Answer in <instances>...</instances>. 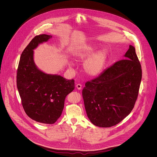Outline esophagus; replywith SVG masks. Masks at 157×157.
<instances>
[{"label": "esophagus", "instance_id": "obj_1", "mask_svg": "<svg viewBox=\"0 0 157 157\" xmlns=\"http://www.w3.org/2000/svg\"><path fill=\"white\" fill-rule=\"evenodd\" d=\"M76 88H77L78 90H81L82 88V85L81 84H80V83H78V84H77V85H76Z\"/></svg>", "mask_w": 157, "mask_h": 157}]
</instances>
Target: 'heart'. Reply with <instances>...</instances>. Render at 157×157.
I'll list each match as a JSON object with an SVG mask.
<instances>
[{
    "instance_id": "obj_1",
    "label": "heart",
    "mask_w": 157,
    "mask_h": 157,
    "mask_svg": "<svg viewBox=\"0 0 157 157\" xmlns=\"http://www.w3.org/2000/svg\"><path fill=\"white\" fill-rule=\"evenodd\" d=\"M94 51L95 47L93 45H83L77 49L76 52L77 59L78 60H84L93 53ZM107 58L108 52L106 49H103L97 51L84 62V71L90 76L98 75L105 67ZM69 65L71 66L72 65L70 63Z\"/></svg>"
}]
</instances>
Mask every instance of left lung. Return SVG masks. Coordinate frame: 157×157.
Returning a JSON list of instances; mask_svg holds the SVG:
<instances>
[{"label": "left lung", "mask_w": 157, "mask_h": 157, "mask_svg": "<svg viewBox=\"0 0 157 157\" xmlns=\"http://www.w3.org/2000/svg\"><path fill=\"white\" fill-rule=\"evenodd\" d=\"M141 77L135 49L129 45L124 59L85 83L82 95L90 122L98 127L109 128L126 118L134 107Z\"/></svg>", "instance_id": "1"}]
</instances>
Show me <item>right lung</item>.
Listing matches in <instances>:
<instances>
[{
    "label": "right lung",
    "mask_w": 157,
    "mask_h": 157,
    "mask_svg": "<svg viewBox=\"0 0 157 157\" xmlns=\"http://www.w3.org/2000/svg\"><path fill=\"white\" fill-rule=\"evenodd\" d=\"M51 37L46 34L35 36L23 50L17 71V87L25 112L31 119L45 124H54L58 120L66 97L75 87L74 80L45 74L34 63L33 50Z\"/></svg>",
    "instance_id": "add662e5"
}]
</instances>
